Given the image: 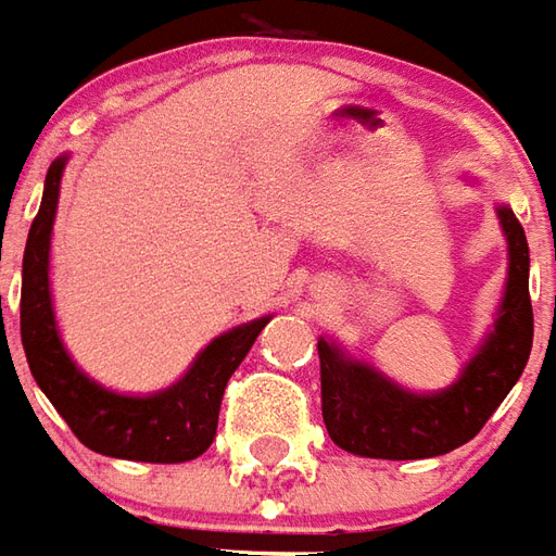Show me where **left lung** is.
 Wrapping results in <instances>:
<instances>
[{"label":"left lung","instance_id":"left-lung-1","mask_svg":"<svg viewBox=\"0 0 556 556\" xmlns=\"http://www.w3.org/2000/svg\"><path fill=\"white\" fill-rule=\"evenodd\" d=\"M509 239V281L494 332L464 368L458 383L437 395H413L365 362L348 359L326 338L320 353V397L326 431L341 448L365 458L416 460L446 455L473 440L518 383L533 348L530 248L511 208H497Z\"/></svg>","mask_w":556,"mask_h":556}]
</instances>
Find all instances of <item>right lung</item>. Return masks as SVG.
I'll return each mask as SVG.
<instances>
[{
	"label": "right lung",
	"instance_id": "obj_1",
	"mask_svg": "<svg viewBox=\"0 0 556 556\" xmlns=\"http://www.w3.org/2000/svg\"><path fill=\"white\" fill-rule=\"evenodd\" d=\"M62 170L65 159L53 161L47 170L41 208L29 227L23 251L20 338L35 383L41 386L59 416L68 422L74 437L98 455L149 464H179L197 458L215 440L227 380L242 365L269 320L263 317L245 323L233 332L215 338L197 356L191 371L159 395L131 397L101 389L65 353L50 305V230L56 218Z\"/></svg>",
	"mask_w": 556,
	"mask_h": 556
}]
</instances>
